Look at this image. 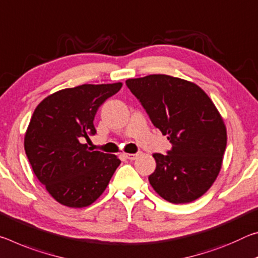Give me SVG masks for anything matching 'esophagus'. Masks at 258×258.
<instances>
[{"label":"esophagus","mask_w":258,"mask_h":258,"mask_svg":"<svg viewBox=\"0 0 258 258\" xmlns=\"http://www.w3.org/2000/svg\"><path fill=\"white\" fill-rule=\"evenodd\" d=\"M138 157V154L137 153H129V154H125V158L128 159V160H130V161H133V160H135Z\"/></svg>","instance_id":"34e87169"}]
</instances>
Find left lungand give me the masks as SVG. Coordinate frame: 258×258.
Listing matches in <instances>:
<instances>
[{
  "label": "left lung",
  "instance_id": "8db88e82",
  "mask_svg": "<svg viewBox=\"0 0 258 258\" xmlns=\"http://www.w3.org/2000/svg\"><path fill=\"white\" fill-rule=\"evenodd\" d=\"M125 84L172 145L167 154H153L152 187L171 204L199 199L216 180L226 147L216 106L196 83L170 75L129 79Z\"/></svg>",
  "mask_w": 258,
  "mask_h": 258
}]
</instances>
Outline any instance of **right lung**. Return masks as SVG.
I'll return each instance as SVG.
<instances>
[{
	"mask_svg": "<svg viewBox=\"0 0 258 258\" xmlns=\"http://www.w3.org/2000/svg\"><path fill=\"white\" fill-rule=\"evenodd\" d=\"M122 83L82 84L44 98L25 134V152L34 174L59 204L83 208L103 194L120 166L116 155L90 151L83 139L95 135L94 119Z\"/></svg>",
	"mask_w": 258,
	"mask_h": 258,
	"instance_id": "obj_1",
	"label": "right lung"
}]
</instances>
